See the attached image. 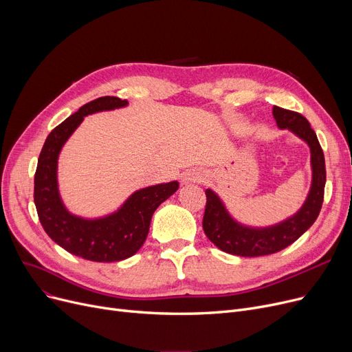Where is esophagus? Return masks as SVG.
Wrapping results in <instances>:
<instances>
[{
  "label": "esophagus",
  "mask_w": 352,
  "mask_h": 352,
  "mask_svg": "<svg viewBox=\"0 0 352 352\" xmlns=\"http://www.w3.org/2000/svg\"><path fill=\"white\" fill-rule=\"evenodd\" d=\"M204 175L198 171H190L186 177H184V182L186 184H191V182H202L204 181Z\"/></svg>",
  "instance_id": "esophagus-1"
}]
</instances>
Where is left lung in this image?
Listing matches in <instances>:
<instances>
[{
  "instance_id": "obj_1",
  "label": "left lung",
  "mask_w": 352,
  "mask_h": 352,
  "mask_svg": "<svg viewBox=\"0 0 352 352\" xmlns=\"http://www.w3.org/2000/svg\"><path fill=\"white\" fill-rule=\"evenodd\" d=\"M272 116L280 129L302 140L311 154V186L300 210L280 223L254 227L239 223L228 211L226 202L214 190L207 188V207L202 228L210 241L221 251L238 256H263L278 252L291 245L314 224L321 211L325 187V160L317 134L307 118L280 107L272 108Z\"/></svg>"
}]
</instances>
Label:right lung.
<instances>
[{
  "mask_svg": "<svg viewBox=\"0 0 352 352\" xmlns=\"http://www.w3.org/2000/svg\"><path fill=\"white\" fill-rule=\"evenodd\" d=\"M128 105L118 97H101L82 105L55 126L41 150L34 178V202L41 226L65 251L96 263H116L133 256L145 243L155 210L179 187L178 181L134 191L113 212L82 217L64 204L58 184V158L65 142L87 116Z\"/></svg>",
  "mask_w": 352,
  "mask_h": 352,
  "instance_id": "right-lung-1",
  "label": "right lung"
}]
</instances>
